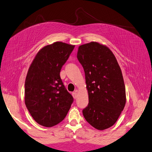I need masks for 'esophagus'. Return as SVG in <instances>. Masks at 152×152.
<instances>
[{"instance_id": "obj_1", "label": "esophagus", "mask_w": 152, "mask_h": 152, "mask_svg": "<svg viewBox=\"0 0 152 152\" xmlns=\"http://www.w3.org/2000/svg\"><path fill=\"white\" fill-rule=\"evenodd\" d=\"M73 97L74 98V99H76V98H77V90H76L74 92H73V93L72 94Z\"/></svg>"}]
</instances>
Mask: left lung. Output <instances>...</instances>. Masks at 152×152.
Wrapping results in <instances>:
<instances>
[{
    "label": "left lung",
    "instance_id": "left-lung-1",
    "mask_svg": "<svg viewBox=\"0 0 152 152\" xmlns=\"http://www.w3.org/2000/svg\"><path fill=\"white\" fill-rule=\"evenodd\" d=\"M77 58L84 68L89 96L83 115L95 129H108L117 121L126 103L121 68L111 50L97 42L80 45Z\"/></svg>",
    "mask_w": 152,
    "mask_h": 152
}]
</instances>
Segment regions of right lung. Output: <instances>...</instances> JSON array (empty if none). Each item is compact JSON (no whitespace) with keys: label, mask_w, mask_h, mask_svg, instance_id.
Instances as JSON below:
<instances>
[{"label":"right lung","mask_w":152,"mask_h":152,"mask_svg":"<svg viewBox=\"0 0 152 152\" xmlns=\"http://www.w3.org/2000/svg\"><path fill=\"white\" fill-rule=\"evenodd\" d=\"M74 47L59 41L44 47L29 68L25 103L33 118L43 126L51 127L63 121L73 103L60 72Z\"/></svg>","instance_id":"right-lung-1"}]
</instances>
